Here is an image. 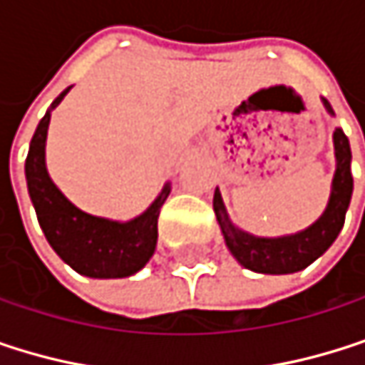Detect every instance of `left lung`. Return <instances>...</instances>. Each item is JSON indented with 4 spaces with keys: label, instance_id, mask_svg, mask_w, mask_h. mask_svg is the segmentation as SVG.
<instances>
[{
    "label": "left lung",
    "instance_id": "left-lung-1",
    "mask_svg": "<svg viewBox=\"0 0 365 365\" xmlns=\"http://www.w3.org/2000/svg\"><path fill=\"white\" fill-rule=\"evenodd\" d=\"M323 106L334 115L331 104L323 98ZM334 153H336V173L331 179V192L325 212L308 229L282 235V237H259L235 227L225 207L222 195L216 188L214 192V212L220 225L225 244L235 261L257 274H295L312 265L327 248L336 242L338 233L344 227V216L353 195V175H351V145L342 128L334 132Z\"/></svg>",
    "mask_w": 365,
    "mask_h": 365
}]
</instances>
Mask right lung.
<instances>
[{"instance_id": "obj_1", "label": "right lung", "mask_w": 365, "mask_h": 365, "mask_svg": "<svg viewBox=\"0 0 365 365\" xmlns=\"http://www.w3.org/2000/svg\"><path fill=\"white\" fill-rule=\"evenodd\" d=\"M68 91L70 87L53 100L29 143L25 160L29 199L46 242L63 263L87 278H128L140 272L155 252L158 216L170 195V184H164L155 201L140 216L125 222L91 216L72 205L46 170L51 113Z\"/></svg>"}]
</instances>
